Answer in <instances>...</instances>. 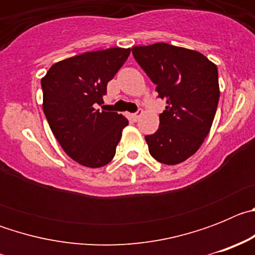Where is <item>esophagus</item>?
I'll return each instance as SVG.
<instances>
[{
	"label": "esophagus",
	"mask_w": 255,
	"mask_h": 255,
	"mask_svg": "<svg viewBox=\"0 0 255 255\" xmlns=\"http://www.w3.org/2000/svg\"><path fill=\"white\" fill-rule=\"evenodd\" d=\"M141 115H143V111H141V110H139V111H136V112H135V114L131 115L132 120H134V121H138L139 119H140V117H141Z\"/></svg>",
	"instance_id": "1"
}]
</instances>
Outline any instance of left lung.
Here are the masks:
<instances>
[{
  "mask_svg": "<svg viewBox=\"0 0 255 255\" xmlns=\"http://www.w3.org/2000/svg\"><path fill=\"white\" fill-rule=\"evenodd\" d=\"M131 51L167 105L158 130L145 136L150 155L164 164L181 163L199 149L211 130L220 100L217 66L200 52L168 43Z\"/></svg>",
  "mask_w": 255,
  "mask_h": 255,
  "instance_id": "obj_1",
  "label": "left lung"
}]
</instances>
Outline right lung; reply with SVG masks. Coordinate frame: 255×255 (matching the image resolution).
Returning a JSON list of instances; mask_svg holds the SVG:
<instances>
[{
	"label": "right lung",
	"instance_id": "1",
	"mask_svg": "<svg viewBox=\"0 0 255 255\" xmlns=\"http://www.w3.org/2000/svg\"><path fill=\"white\" fill-rule=\"evenodd\" d=\"M129 55L130 48L120 47L85 52L52 65L40 80L52 132L70 158L85 167L111 162L129 124L123 115L96 108Z\"/></svg>",
	"mask_w": 255,
	"mask_h": 255
}]
</instances>
